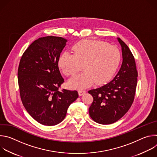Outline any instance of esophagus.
Masks as SVG:
<instances>
[{
    "label": "esophagus",
    "mask_w": 157,
    "mask_h": 157,
    "mask_svg": "<svg viewBox=\"0 0 157 157\" xmlns=\"http://www.w3.org/2000/svg\"><path fill=\"white\" fill-rule=\"evenodd\" d=\"M85 93H86V91H84V90H79L78 91V94L79 96H82Z\"/></svg>",
    "instance_id": "34e87169"
}]
</instances>
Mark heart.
I'll return each instance as SVG.
<instances>
[{
	"mask_svg": "<svg viewBox=\"0 0 157 157\" xmlns=\"http://www.w3.org/2000/svg\"><path fill=\"white\" fill-rule=\"evenodd\" d=\"M74 55L62 53L58 65L67 76H73L83 64L84 71L69 81L75 88L84 89L94 82L101 84L109 80L116 72L121 60L117 47L100 40H85L73 47Z\"/></svg>",
	"mask_w": 157,
	"mask_h": 157,
	"instance_id": "obj_1",
	"label": "heart"
}]
</instances>
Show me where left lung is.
<instances>
[{
    "label": "left lung",
    "instance_id": "obj_1",
    "mask_svg": "<svg viewBox=\"0 0 157 157\" xmlns=\"http://www.w3.org/2000/svg\"><path fill=\"white\" fill-rule=\"evenodd\" d=\"M117 40L123 59L118 73L109 83L88 91L93 97L89 116L100 124H110L122 118L135 97L138 76L136 61L127 44L121 38Z\"/></svg>",
    "mask_w": 157,
    "mask_h": 157
}]
</instances>
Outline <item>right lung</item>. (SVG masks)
I'll use <instances>...</instances> for the list:
<instances>
[{
    "mask_svg": "<svg viewBox=\"0 0 157 157\" xmlns=\"http://www.w3.org/2000/svg\"><path fill=\"white\" fill-rule=\"evenodd\" d=\"M67 40L48 36L34 41L22 55L18 69L20 98L29 114L44 125H55L65 118L77 91L58 88L64 82L58 61Z\"/></svg>",
    "mask_w": 157,
    "mask_h": 157,
    "instance_id": "right-lung-1",
    "label": "right lung"
}]
</instances>
